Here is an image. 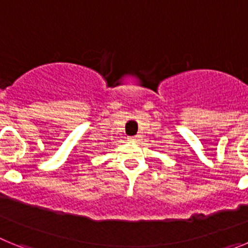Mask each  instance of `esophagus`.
Masks as SVG:
<instances>
[{
    "label": "esophagus",
    "instance_id": "1",
    "mask_svg": "<svg viewBox=\"0 0 248 248\" xmlns=\"http://www.w3.org/2000/svg\"><path fill=\"white\" fill-rule=\"evenodd\" d=\"M128 139H129V141H131V143L138 144L141 141V135H135V137H130V138H128Z\"/></svg>",
    "mask_w": 248,
    "mask_h": 248
}]
</instances>
